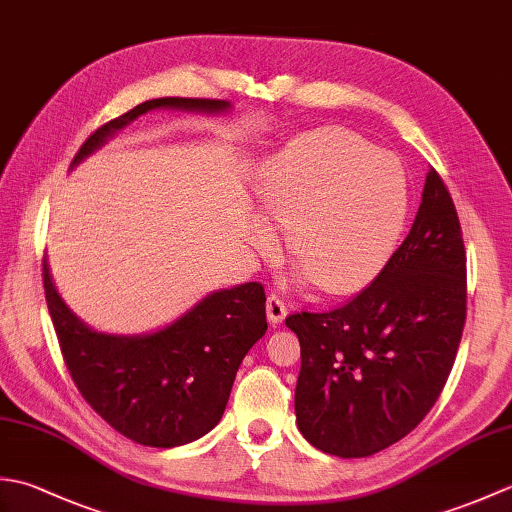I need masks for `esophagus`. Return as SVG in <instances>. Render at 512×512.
Segmentation results:
<instances>
[{"instance_id":"obj_1","label":"esophagus","mask_w":512,"mask_h":512,"mask_svg":"<svg viewBox=\"0 0 512 512\" xmlns=\"http://www.w3.org/2000/svg\"><path fill=\"white\" fill-rule=\"evenodd\" d=\"M266 314H268V321L273 325H279L281 321L286 319V303L284 299H281L279 295H275V292H270L268 295V301H266Z\"/></svg>"}]
</instances>
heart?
Here are the masks:
<instances>
[{"mask_svg":"<svg viewBox=\"0 0 512 512\" xmlns=\"http://www.w3.org/2000/svg\"><path fill=\"white\" fill-rule=\"evenodd\" d=\"M257 198L268 220L288 228L297 279L347 295L365 288L391 255L407 213L398 162L341 127L301 134L259 171ZM259 248L275 233L255 226Z\"/></svg>","mask_w":512,"mask_h":512,"instance_id":"obj_1","label":"heart"}]
</instances>
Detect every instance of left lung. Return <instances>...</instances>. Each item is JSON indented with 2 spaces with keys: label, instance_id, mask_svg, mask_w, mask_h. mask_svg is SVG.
Instances as JSON below:
<instances>
[{
  "label": "left lung",
  "instance_id": "1",
  "mask_svg": "<svg viewBox=\"0 0 512 512\" xmlns=\"http://www.w3.org/2000/svg\"><path fill=\"white\" fill-rule=\"evenodd\" d=\"M466 321V250L436 169L405 242L345 306L286 319L299 336L297 427L312 447L367 458L420 424L451 374Z\"/></svg>",
  "mask_w": 512,
  "mask_h": 512
}]
</instances>
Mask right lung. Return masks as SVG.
<instances>
[{
    "instance_id": "1",
    "label": "right lung",
    "mask_w": 512,
    "mask_h": 512,
    "mask_svg": "<svg viewBox=\"0 0 512 512\" xmlns=\"http://www.w3.org/2000/svg\"><path fill=\"white\" fill-rule=\"evenodd\" d=\"M158 107L220 114L231 103L180 96L140 103L96 129L72 167ZM43 288L76 389L110 427L145 447L171 449L206 436L222 418L244 356L268 330L264 286L257 281L215 290L167 328L138 336L85 325L54 288L46 259Z\"/></svg>"
}]
</instances>
